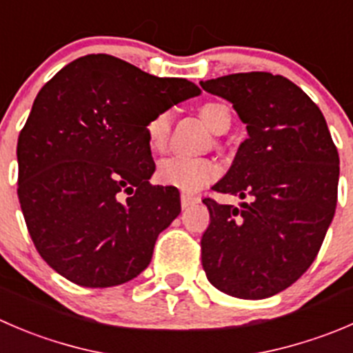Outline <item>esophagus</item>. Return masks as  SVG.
I'll use <instances>...</instances> for the list:
<instances>
[{
    "label": "esophagus",
    "instance_id": "esophagus-1",
    "mask_svg": "<svg viewBox=\"0 0 353 353\" xmlns=\"http://www.w3.org/2000/svg\"><path fill=\"white\" fill-rule=\"evenodd\" d=\"M198 201L196 196H190V194H181V207L186 210V208H190L191 205H194Z\"/></svg>",
    "mask_w": 353,
    "mask_h": 353
}]
</instances>
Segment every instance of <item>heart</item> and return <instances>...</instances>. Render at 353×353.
<instances>
[{
  "instance_id": "1",
  "label": "heart",
  "mask_w": 353,
  "mask_h": 353,
  "mask_svg": "<svg viewBox=\"0 0 353 353\" xmlns=\"http://www.w3.org/2000/svg\"><path fill=\"white\" fill-rule=\"evenodd\" d=\"M198 115L214 134H224L231 128L232 112L222 101H207L198 108ZM172 114L160 112L146 124V141L152 152H163L169 141ZM219 176V167L208 159H183L169 157L157 169V179L165 186L177 188L183 193H196Z\"/></svg>"
}]
</instances>
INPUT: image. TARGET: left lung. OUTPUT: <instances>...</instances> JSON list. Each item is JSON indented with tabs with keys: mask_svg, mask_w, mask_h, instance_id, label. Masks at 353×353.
<instances>
[{
	"mask_svg": "<svg viewBox=\"0 0 353 353\" xmlns=\"http://www.w3.org/2000/svg\"><path fill=\"white\" fill-rule=\"evenodd\" d=\"M200 85L232 103L248 138L205 198L201 265L225 295L260 300L292 286L319 253L334 217L340 159L323 112L283 75L231 74Z\"/></svg>",
	"mask_w": 353,
	"mask_h": 353,
	"instance_id": "obj_1",
	"label": "left lung"
}]
</instances>
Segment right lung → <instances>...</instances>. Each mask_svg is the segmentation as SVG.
I'll list each match as a JSON object with an SVG mask.
<instances>
[{
    "label": "right lung",
    "mask_w": 353,
    "mask_h": 353,
    "mask_svg": "<svg viewBox=\"0 0 353 353\" xmlns=\"http://www.w3.org/2000/svg\"><path fill=\"white\" fill-rule=\"evenodd\" d=\"M121 58L88 54L41 88L20 131L19 201L39 255L85 288L141 274L160 232L179 215V191L152 186L146 124L198 97Z\"/></svg>",
    "instance_id": "right-lung-1"
}]
</instances>
